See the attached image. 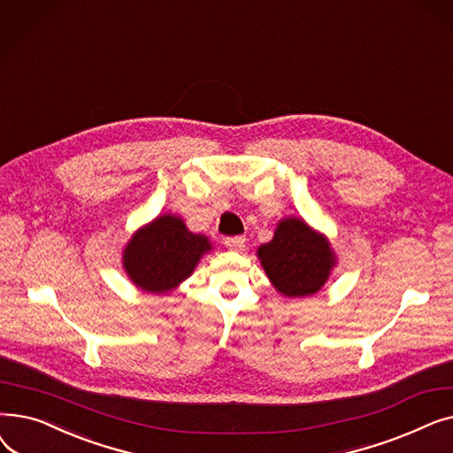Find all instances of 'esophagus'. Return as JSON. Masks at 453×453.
<instances>
[{
	"label": "esophagus",
	"instance_id": "1",
	"mask_svg": "<svg viewBox=\"0 0 453 453\" xmlns=\"http://www.w3.org/2000/svg\"><path fill=\"white\" fill-rule=\"evenodd\" d=\"M224 244L233 250V251H241L244 246H246V239L242 234H236V236H226L224 239Z\"/></svg>",
	"mask_w": 453,
	"mask_h": 453
}]
</instances>
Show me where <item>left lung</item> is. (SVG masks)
Instances as JSON below:
<instances>
[{
  "label": "left lung",
  "mask_w": 453,
  "mask_h": 453,
  "mask_svg": "<svg viewBox=\"0 0 453 453\" xmlns=\"http://www.w3.org/2000/svg\"><path fill=\"white\" fill-rule=\"evenodd\" d=\"M258 257L273 287L288 297L316 294L334 266L325 236L299 219L282 220L273 239L258 248Z\"/></svg>",
  "instance_id": "obj_1"
}]
</instances>
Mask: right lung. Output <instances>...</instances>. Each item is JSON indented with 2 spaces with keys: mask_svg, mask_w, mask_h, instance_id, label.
<instances>
[{
  "mask_svg": "<svg viewBox=\"0 0 453 453\" xmlns=\"http://www.w3.org/2000/svg\"><path fill=\"white\" fill-rule=\"evenodd\" d=\"M209 250L207 236L190 233L181 219L163 214L132 236L123 265L139 288L163 294L193 273Z\"/></svg>",
  "mask_w": 453,
  "mask_h": 453,
  "instance_id": "1",
  "label": "right lung"
}]
</instances>
